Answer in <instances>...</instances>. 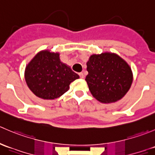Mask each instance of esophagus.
<instances>
[{
    "label": "esophagus",
    "instance_id": "1",
    "mask_svg": "<svg viewBox=\"0 0 155 155\" xmlns=\"http://www.w3.org/2000/svg\"><path fill=\"white\" fill-rule=\"evenodd\" d=\"M79 76H80L81 79H84V77H85V76H84L83 73H79Z\"/></svg>",
    "mask_w": 155,
    "mask_h": 155
}]
</instances>
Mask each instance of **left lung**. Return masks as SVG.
<instances>
[{"label":"left lung","mask_w":155,"mask_h":155,"mask_svg":"<svg viewBox=\"0 0 155 155\" xmlns=\"http://www.w3.org/2000/svg\"><path fill=\"white\" fill-rule=\"evenodd\" d=\"M86 80L94 97L104 104L121 100L133 82L131 68L115 53L92 54L87 62Z\"/></svg>","instance_id":"obj_1"}]
</instances>
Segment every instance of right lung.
<instances>
[{"label":"right lung","mask_w":155,"mask_h":155,"mask_svg":"<svg viewBox=\"0 0 155 155\" xmlns=\"http://www.w3.org/2000/svg\"><path fill=\"white\" fill-rule=\"evenodd\" d=\"M59 53L43 50L26 66L25 79L30 90L38 97L54 100L67 92L79 75L62 63Z\"/></svg>","instance_id":"obj_1"}]
</instances>
